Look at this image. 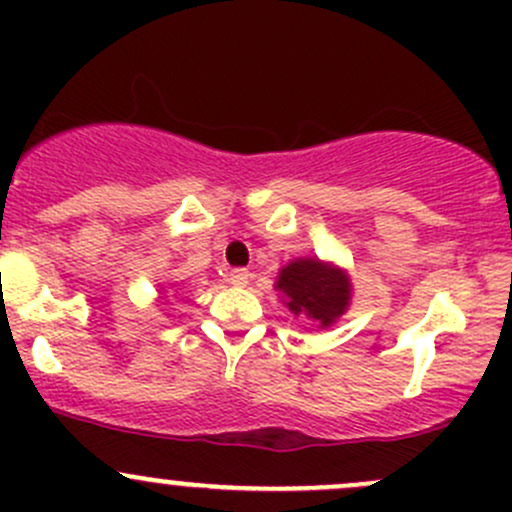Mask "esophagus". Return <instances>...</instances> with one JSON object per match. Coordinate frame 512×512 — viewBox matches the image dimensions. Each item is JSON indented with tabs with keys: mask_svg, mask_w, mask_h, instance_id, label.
<instances>
[{
	"mask_svg": "<svg viewBox=\"0 0 512 512\" xmlns=\"http://www.w3.org/2000/svg\"><path fill=\"white\" fill-rule=\"evenodd\" d=\"M230 282L235 287H247V282H250V272H247V270H232L230 272Z\"/></svg>",
	"mask_w": 512,
	"mask_h": 512,
	"instance_id": "1",
	"label": "esophagus"
}]
</instances>
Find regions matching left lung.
Segmentation results:
<instances>
[{
  "label": "left lung",
  "mask_w": 512,
  "mask_h": 512,
  "mask_svg": "<svg viewBox=\"0 0 512 512\" xmlns=\"http://www.w3.org/2000/svg\"><path fill=\"white\" fill-rule=\"evenodd\" d=\"M280 302L294 317L329 329L347 314L352 304V277L344 267L324 262L319 257H297L289 260L275 280Z\"/></svg>",
  "instance_id": "8db88e82"
}]
</instances>
